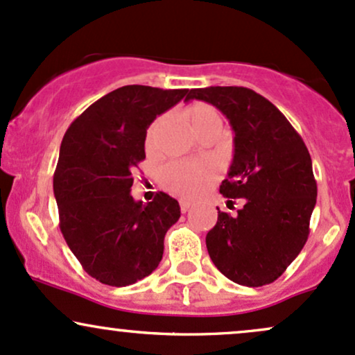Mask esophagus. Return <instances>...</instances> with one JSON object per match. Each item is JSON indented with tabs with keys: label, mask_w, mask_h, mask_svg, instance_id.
<instances>
[{
	"label": "esophagus",
	"mask_w": 355,
	"mask_h": 355,
	"mask_svg": "<svg viewBox=\"0 0 355 355\" xmlns=\"http://www.w3.org/2000/svg\"><path fill=\"white\" fill-rule=\"evenodd\" d=\"M179 206H181L182 213H186V211H189V208H191V202L189 201H181V202H179Z\"/></svg>",
	"instance_id": "esophagus-1"
}]
</instances>
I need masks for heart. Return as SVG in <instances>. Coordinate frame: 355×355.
<instances>
[{"label":"heart","mask_w":355,"mask_h":355,"mask_svg":"<svg viewBox=\"0 0 355 355\" xmlns=\"http://www.w3.org/2000/svg\"><path fill=\"white\" fill-rule=\"evenodd\" d=\"M191 127L198 135L208 132H221L223 117L216 107L209 103H196L186 110ZM166 122V115L157 117L149 125L146 134V147L154 149L159 134ZM220 178V166L214 161H173L166 164L159 173V182L169 193L179 198L194 199L201 196L206 189Z\"/></svg>","instance_id":"b5f03b06"}]
</instances>
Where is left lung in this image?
<instances>
[{"instance_id":"left-lung-1","label":"left lung","mask_w":355,"mask_h":355,"mask_svg":"<svg viewBox=\"0 0 355 355\" xmlns=\"http://www.w3.org/2000/svg\"><path fill=\"white\" fill-rule=\"evenodd\" d=\"M191 98L211 103L230 121L234 156L220 193L245 202L234 216L218 209L206 234L211 260L238 285L273 284L310 233L317 182L309 149L285 115L252 89H193Z\"/></svg>"}]
</instances>
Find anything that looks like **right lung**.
I'll list each match as a JSON object with an SVG mask.
<instances>
[{
  "instance_id": "right-lung-1",
  "label": "right lung",
  "mask_w": 355,
  "mask_h": 355,
  "mask_svg": "<svg viewBox=\"0 0 355 355\" xmlns=\"http://www.w3.org/2000/svg\"><path fill=\"white\" fill-rule=\"evenodd\" d=\"M188 89L125 85L103 95L71 122L53 174L60 230L87 273L125 286L157 268L179 202L159 191L147 205L134 201V171L146 159L147 127Z\"/></svg>"
}]
</instances>
